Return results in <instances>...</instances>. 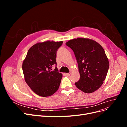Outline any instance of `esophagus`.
Masks as SVG:
<instances>
[{
    "instance_id": "obj_1",
    "label": "esophagus",
    "mask_w": 127,
    "mask_h": 127,
    "mask_svg": "<svg viewBox=\"0 0 127 127\" xmlns=\"http://www.w3.org/2000/svg\"><path fill=\"white\" fill-rule=\"evenodd\" d=\"M70 72H69V73H66V75H67V76H70Z\"/></svg>"
}]
</instances>
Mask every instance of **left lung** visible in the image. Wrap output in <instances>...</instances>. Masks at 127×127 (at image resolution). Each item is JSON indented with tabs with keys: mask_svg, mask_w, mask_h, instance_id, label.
<instances>
[{
	"mask_svg": "<svg viewBox=\"0 0 127 127\" xmlns=\"http://www.w3.org/2000/svg\"><path fill=\"white\" fill-rule=\"evenodd\" d=\"M75 53L80 75L75 85L85 93L97 90L103 83L109 67L108 58L102 46L88 38L78 37L66 43Z\"/></svg>",
	"mask_w": 127,
	"mask_h": 127,
	"instance_id": "obj_1",
	"label": "left lung"
}]
</instances>
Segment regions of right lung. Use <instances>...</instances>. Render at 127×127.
Segmentation results:
<instances>
[{
  "mask_svg": "<svg viewBox=\"0 0 127 127\" xmlns=\"http://www.w3.org/2000/svg\"><path fill=\"white\" fill-rule=\"evenodd\" d=\"M63 41L38 42L31 47L22 64L26 83L34 93L42 97L53 95L59 87L63 74L57 67L56 53Z\"/></svg>",
  "mask_w": 127,
  "mask_h": 127,
  "instance_id": "obj_1",
  "label": "right lung"
}]
</instances>
